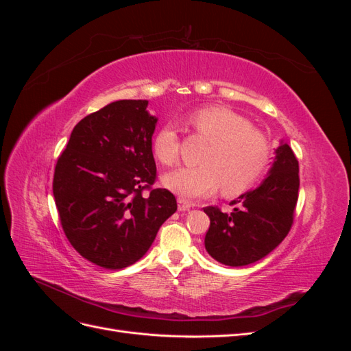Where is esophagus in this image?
<instances>
[{"label": "esophagus", "mask_w": 351, "mask_h": 351, "mask_svg": "<svg viewBox=\"0 0 351 351\" xmlns=\"http://www.w3.org/2000/svg\"><path fill=\"white\" fill-rule=\"evenodd\" d=\"M177 204H178V210H182V212L189 210L190 208H192V204H190L189 200H186V199H183V197H178V199H177Z\"/></svg>", "instance_id": "1"}]
</instances>
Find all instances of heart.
<instances>
[{
	"label": "heart",
	"instance_id": "heart-1",
	"mask_svg": "<svg viewBox=\"0 0 351 351\" xmlns=\"http://www.w3.org/2000/svg\"><path fill=\"white\" fill-rule=\"evenodd\" d=\"M193 133L209 142L200 167H183L162 177V183L183 199L214 195L221 187L226 196H237L256 184L267 169L271 146L267 136L237 112L226 107H204L189 115ZM154 156L162 165L178 159L180 139L176 125L159 127L152 139Z\"/></svg>",
	"mask_w": 351,
	"mask_h": 351
}]
</instances>
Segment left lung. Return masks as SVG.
<instances>
[{"label":"left lung","instance_id":"8db88e82","mask_svg":"<svg viewBox=\"0 0 351 351\" xmlns=\"http://www.w3.org/2000/svg\"><path fill=\"white\" fill-rule=\"evenodd\" d=\"M299 186V161L281 142L268 177L259 187L231 200V212L204 208L210 219L206 252L227 267H244L267 256L289 234Z\"/></svg>","mask_w":351,"mask_h":351}]
</instances>
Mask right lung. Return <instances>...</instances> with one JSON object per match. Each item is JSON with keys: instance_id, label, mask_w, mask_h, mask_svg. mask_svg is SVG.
<instances>
[{"instance_id": "right-lung-1", "label": "right lung", "mask_w": 351, "mask_h": 351, "mask_svg": "<svg viewBox=\"0 0 351 351\" xmlns=\"http://www.w3.org/2000/svg\"><path fill=\"white\" fill-rule=\"evenodd\" d=\"M146 108L145 99H121L86 115L56 165L52 192L66 237L105 269L139 261L177 210L171 192L152 189L158 119Z\"/></svg>"}]
</instances>
